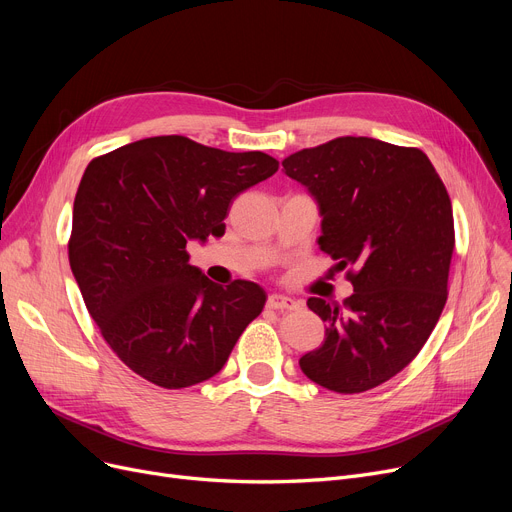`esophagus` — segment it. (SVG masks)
I'll return each instance as SVG.
<instances>
[{"instance_id": "34e87169", "label": "esophagus", "mask_w": 512, "mask_h": 512, "mask_svg": "<svg viewBox=\"0 0 512 512\" xmlns=\"http://www.w3.org/2000/svg\"><path fill=\"white\" fill-rule=\"evenodd\" d=\"M267 307L276 309V311H292V309H299L301 303L297 299L284 297V294H270V299H267Z\"/></svg>"}]
</instances>
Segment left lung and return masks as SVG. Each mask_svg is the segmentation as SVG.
<instances>
[{"label": "left lung", "mask_w": 512, "mask_h": 512, "mask_svg": "<svg viewBox=\"0 0 512 512\" xmlns=\"http://www.w3.org/2000/svg\"><path fill=\"white\" fill-rule=\"evenodd\" d=\"M282 166L315 197L324 218L319 247L355 290L342 305L307 301L328 328L299 365L328 390H371L419 355L446 305L454 251L448 191L421 149L369 137H338L288 155Z\"/></svg>", "instance_id": "8db88e82"}]
</instances>
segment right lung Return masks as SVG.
<instances>
[{
  "label": "right lung",
  "mask_w": 512,
  "mask_h": 512,
  "mask_svg": "<svg viewBox=\"0 0 512 512\" xmlns=\"http://www.w3.org/2000/svg\"><path fill=\"white\" fill-rule=\"evenodd\" d=\"M278 166L180 134L91 159L74 199L70 267L105 342L147 382L180 390L213 378L261 313L259 284L211 282L188 265L186 242L222 236L232 201Z\"/></svg>",
  "instance_id": "obj_1"
}]
</instances>
